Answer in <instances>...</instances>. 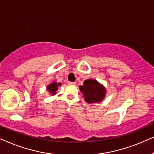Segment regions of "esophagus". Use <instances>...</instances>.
Here are the masks:
<instances>
[{
  "label": "esophagus",
  "mask_w": 154,
  "mask_h": 154,
  "mask_svg": "<svg viewBox=\"0 0 154 154\" xmlns=\"http://www.w3.org/2000/svg\"><path fill=\"white\" fill-rule=\"evenodd\" d=\"M68 84H69V85H75L76 83L73 82H68Z\"/></svg>",
  "instance_id": "34e87169"
}]
</instances>
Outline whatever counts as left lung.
Listing matches in <instances>:
<instances>
[{
	"instance_id": "8db88e82",
	"label": "left lung",
	"mask_w": 154,
	"mask_h": 154,
	"mask_svg": "<svg viewBox=\"0 0 154 154\" xmlns=\"http://www.w3.org/2000/svg\"><path fill=\"white\" fill-rule=\"evenodd\" d=\"M80 91L84 94L85 100L89 103H99L106 96V89L96 79H89L84 82L82 86H79Z\"/></svg>"
}]
</instances>
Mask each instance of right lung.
<instances>
[{"label": "right lung", "instance_id": "1", "mask_svg": "<svg viewBox=\"0 0 154 154\" xmlns=\"http://www.w3.org/2000/svg\"><path fill=\"white\" fill-rule=\"evenodd\" d=\"M61 85V83H57L56 82H53V83H51L50 85L47 86V90L52 94L55 95L56 94V91L58 90V87Z\"/></svg>", "mask_w": 154, "mask_h": 154}]
</instances>
